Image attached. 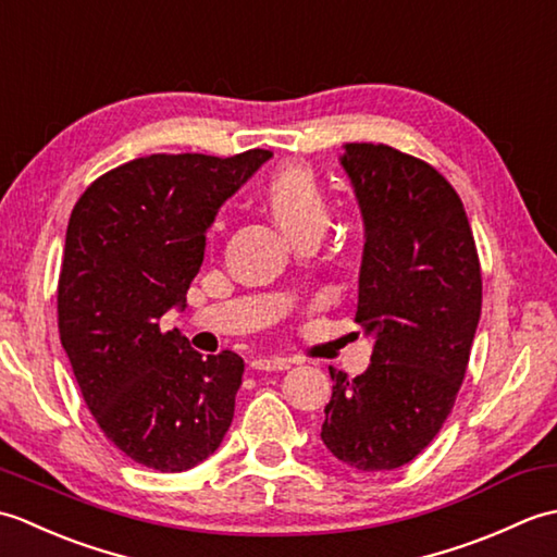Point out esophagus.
<instances>
[{
    "label": "esophagus",
    "mask_w": 557,
    "mask_h": 557,
    "mask_svg": "<svg viewBox=\"0 0 557 557\" xmlns=\"http://www.w3.org/2000/svg\"><path fill=\"white\" fill-rule=\"evenodd\" d=\"M253 371H287L289 361L280 357H258L251 361Z\"/></svg>",
    "instance_id": "1"
}]
</instances>
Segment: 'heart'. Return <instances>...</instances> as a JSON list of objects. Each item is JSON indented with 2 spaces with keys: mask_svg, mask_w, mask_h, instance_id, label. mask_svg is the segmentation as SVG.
I'll return each mask as SVG.
<instances>
[{
  "mask_svg": "<svg viewBox=\"0 0 557 557\" xmlns=\"http://www.w3.org/2000/svg\"><path fill=\"white\" fill-rule=\"evenodd\" d=\"M263 198L272 218L294 239L311 230L323 232L330 220V203L321 182L311 168L299 162L282 164L272 172L263 186Z\"/></svg>",
  "mask_w": 557,
  "mask_h": 557,
  "instance_id": "1",
  "label": "heart"
}]
</instances>
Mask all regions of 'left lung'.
I'll use <instances>...</instances> for the list:
<instances>
[{
  "label": "left lung",
  "mask_w": 557,
  "mask_h": 557,
  "mask_svg": "<svg viewBox=\"0 0 557 557\" xmlns=\"http://www.w3.org/2000/svg\"><path fill=\"white\" fill-rule=\"evenodd\" d=\"M342 168L366 224L357 321L375 337L357 377L330 369L321 437L347 467L389 471L429 445L455 407L481 315V263L445 176L385 144H347Z\"/></svg>",
  "instance_id": "8db88e82"
}]
</instances>
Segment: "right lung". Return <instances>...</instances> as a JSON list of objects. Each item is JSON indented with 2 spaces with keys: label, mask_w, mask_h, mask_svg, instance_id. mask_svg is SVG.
Wrapping results in <instances>:
<instances>
[{
  "label": "right lung",
  "mask_w": 557,
  "mask_h": 557,
  "mask_svg": "<svg viewBox=\"0 0 557 557\" xmlns=\"http://www.w3.org/2000/svg\"><path fill=\"white\" fill-rule=\"evenodd\" d=\"M270 156L156 152L98 176L71 210L59 339L100 431L148 469L196 467L232 425L244 359H203L162 315L184 306L218 208Z\"/></svg>",
  "instance_id": "add662e5"
}]
</instances>
